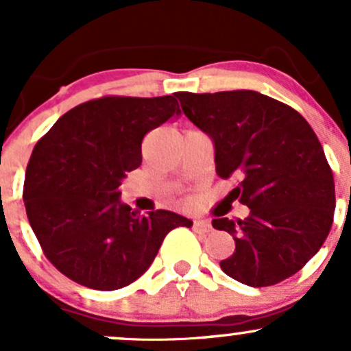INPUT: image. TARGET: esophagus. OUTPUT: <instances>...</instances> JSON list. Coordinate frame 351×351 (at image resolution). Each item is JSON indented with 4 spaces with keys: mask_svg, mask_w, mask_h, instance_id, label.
Masks as SVG:
<instances>
[{
    "mask_svg": "<svg viewBox=\"0 0 351 351\" xmlns=\"http://www.w3.org/2000/svg\"><path fill=\"white\" fill-rule=\"evenodd\" d=\"M210 228V221H207V219H195L193 221V231L195 232H208Z\"/></svg>",
    "mask_w": 351,
    "mask_h": 351,
    "instance_id": "esophagus-1",
    "label": "esophagus"
}]
</instances>
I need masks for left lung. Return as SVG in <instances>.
I'll return each mask as SVG.
<instances>
[{
  "label": "left lung",
  "mask_w": 351,
  "mask_h": 351,
  "mask_svg": "<svg viewBox=\"0 0 351 351\" xmlns=\"http://www.w3.org/2000/svg\"><path fill=\"white\" fill-rule=\"evenodd\" d=\"M178 100L212 139L217 175L241 180L231 200L250 208L238 222L212 221L236 243L222 271L250 287L292 277L323 246L335 214V180L313 127L289 105L251 90L182 91Z\"/></svg>",
  "instance_id": "8db88e82"
}]
</instances>
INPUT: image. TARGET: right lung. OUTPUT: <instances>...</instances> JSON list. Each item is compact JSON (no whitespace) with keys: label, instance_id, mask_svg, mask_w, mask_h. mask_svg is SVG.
<instances>
[{"label":"right lung","instance_id":"add662e5","mask_svg":"<svg viewBox=\"0 0 351 351\" xmlns=\"http://www.w3.org/2000/svg\"><path fill=\"white\" fill-rule=\"evenodd\" d=\"M178 93L104 97L64 113L35 144L25 173L27 217L52 265L76 284L117 290L141 277L162 239L193 222L120 200L127 173L143 162L149 130L171 119Z\"/></svg>","mask_w":351,"mask_h":351}]
</instances>
